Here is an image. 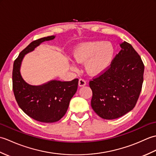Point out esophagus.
Here are the masks:
<instances>
[{"instance_id":"esophagus-1","label":"esophagus","mask_w":156,"mask_h":156,"mask_svg":"<svg viewBox=\"0 0 156 156\" xmlns=\"http://www.w3.org/2000/svg\"><path fill=\"white\" fill-rule=\"evenodd\" d=\"M86 84H87V82H86L84 79L82 78L79 79V81H78L79 87H84V86H85Z\"/></svg>"}]
</instances>
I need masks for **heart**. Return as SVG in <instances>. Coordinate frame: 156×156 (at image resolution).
Returning a JSON list of instances; mask_svg holds the SVG:
<instances>
[{
  "label": "heart",
  "mask_w": 156,
  "mask_h": 156,
  "mask_svg": "<svg viewBox=\"0 0 156 156\" xmlns=\"http://www.w3.org/2000/svg\"><path fill=\"white\" fill-rule=\"evenodd\" d=\"M115 54L114 46L110 42L89 41L80 45L73 56L79 63H86L87 71L91 75H98L111 66Z\"/></svg>",
  "instance_id": "obj_1"
}]
</instances>
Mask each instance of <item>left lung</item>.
Masks as SVG:
<instances>
[{
	"label": "left lung",
	"instance_id": "8db88e82",
	"mask_svg": "<svg viewBox=\"0 0 156 156\" xmlns=\"http://www.w3.org/2000/svg\"><path fill=\"white\" fill-rule=\"evenodd\" d=\"M109 68L92 78L91 106L99 117L111 120L133 109L144 82V64L131 44L124 41Z\"/></svg>",
	"mask_w": 156,
	"mask_h": 156
}]
</instances>
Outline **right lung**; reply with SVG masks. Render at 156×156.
<instances>
[{"instance_id":"add662e5","label":"right lung","mask_w":156,"mask_h":156,"mask_svg":"<svg viewBox=\"0 0 156 156\" xmlns=\"http://www.w3.org/2000/svg\"><path fill=\"white\" fill-rule=\"evenodd\" d=\"M54 38L51 35L32 41L13 64L12 90L16 102L29 117L42 122H56L64 117L78 84V78L69 82L54 80L40 86L30 85L23 79L20 68L25 55L34 51L42 42Z\"/></svg>"}]
</instances>
